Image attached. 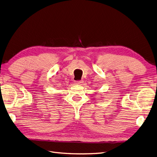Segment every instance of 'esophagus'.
<instances>
[{"mask_svg": "<svg viewBox=\"0 0 157 157\" xmlns=\"http://www.w3.org/2000/svg\"><path fill=\"white\" fill-rule=\"evenodd\" d=\"M83 82H84L83 80H77V81H76L75 83L77 84H79V85H82L83 84Z\"/></svg>", "mask_w": 157, "mask_h": 157, "instance_id": "34e87169", "label": "esophagus"}]
</instances>
